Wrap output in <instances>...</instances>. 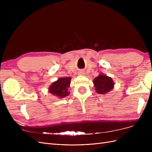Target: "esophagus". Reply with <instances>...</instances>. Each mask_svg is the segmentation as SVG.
I'll use <instances>...</instances> for the list:
<instances>
[{"instance_id": "esophagus-1", "label": "esophagus", "mask_w": 152, "mask_h": 152, "mask_svg": "<svg viewBox=\"0 0 152 152\" xmlns=\"http://www.w3.org/2000/svg\"><path fill=\"white\" fill-rule=\"evenodd\" d=\"M81 73H82V72H81ZM84 73H81V74H84Z\"/></svg>"}]
</instances>
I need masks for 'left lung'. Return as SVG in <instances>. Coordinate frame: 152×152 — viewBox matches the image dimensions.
Segmentation results:
<instances>
[{
    "instance_id": "left-lung-1",
    "label": "left lung",
    "mask_w": 152,
    "mask_h": 152,
    "mask_svg": "<svg viewBox=\"0 0 152 152\" xmlns=\"http://www.w3.org/2000/svg\"><path fill=\"white\" fill-rule=\"evenodd\" d=\"M93 84L96 92L99 94H105L111 91L114 87V82L112 77L99 73V75L94 78Z\"/></svg>"
}]
</instances>
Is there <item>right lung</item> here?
<instances>
[{
    "label": "right lung",
    "mask_w": 152,
    "mask_h": 152,
    "mask_svg": "<svg viewBox=\"0 0 152 152\" xmlns=\"http://www.w3.org/2000/svg\"><path fill=\"white\" fill-rule=\"evenodd\" d=\"M71 77H61L50 84L49 92L59 98H63L70 94L68 88L70 87Z\"/></svg>",
    "instance_id": "obj_1"
}]
</instances>
